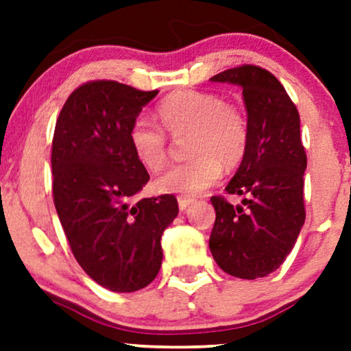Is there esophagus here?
Segmentation results:
<instances>
[{"label":"esophagus","mask_w":351,"mask_h":351,"mask_svg":"<svg viewBox=\"0 0 351 351\" xmlns=\"http://www.w3.org/2000/svg\"><path fill=\"white\" fill-rule=\"evenodd\" d=\"M193 198H186V196H178V206H180V209L181 211H184V209H186L189 204L193 203Z\"/></svg>","instance_id":"obj_1"}]
</instances>
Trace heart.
I'll return each mask as SVG.
<instances>
[{
  "label": "heart",
  "mask_w": 351,
  "mask_h": 351,
  "mask_svg": "<svg viewBox=\"0 0 351 351\" xmlns=\"http://www.w3.org/2000/svg\"><path fill=\"white\" fill-rule=\"evenodd\" d=\"M162 125L173 135L191 132L188 162L173 165L155 181L163 193L195 196L223 175V165L234 167L247 147V123L236 107L211 92L184 90L167 97L156 108ZM135 158L156 171L167 162V135L147 117H136L128 130Z\"/></svg>",
  "instance_id": "b5f03b06"
}]
</instances>
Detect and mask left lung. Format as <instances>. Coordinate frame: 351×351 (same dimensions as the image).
Returning a JSON list of instances; mask_svg holds the SVG:
<instances>
[{"mask_svg": "<svg viewBox=\"0 0 351 351\" xmlns=\"http://www.w3.org/2000/svg\"><path fill=\"white\" fill-rule=\"evenodd\" d=\"M209 80L243 88L247 112V147L226 186L229 195L244 199L232 206L213 196L216 221L209 249L229 276L259 279L280 267L304 226L307 155L300 117L284 86L263 67L245 64Z\"/></svg>", "mask_w": 351, "mask_h": 351, "instance_id": "left-lung-1", "label": "left lung"}]
</instances>
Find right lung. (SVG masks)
<instances>
[{"instance_id": "right-lung-1", "label": "right lung", "mask_w": 351, "mask_h": 351, "mask_svg": "<svg viewBox=\"0 0 351 351\" xmlns=\"http://www.w3.org/2000/svg\"><path fill=\"white\" fill-rule=\"evenodd\" d=\"M158 94L115 80L69 95L52 138V195L71 251L90 279L112 292L147 287L162 267V234L178 216L173 195L130 204L150 175L128 130Z\"/></svg>"}]
</instances>
